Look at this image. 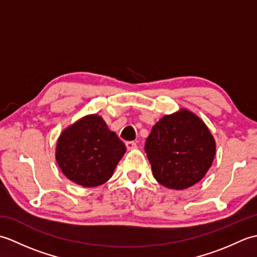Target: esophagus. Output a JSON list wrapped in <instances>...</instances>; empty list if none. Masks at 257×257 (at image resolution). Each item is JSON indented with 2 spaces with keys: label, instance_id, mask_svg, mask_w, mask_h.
Instances as JSON below:
<instances>
[{
  "label": "esophagus",
  "instance_id": "34e87169",
  "mask_svg": "<svg viewBox=\"0 0 257 257\" xmlns=\"http://www.w3.org/2000/svg\"><path fill=\"white\" fill-rule=\"evenodd\" d=\"M125 147H127L128 150H134L137 148V143H135V141H127V143H125Z\"/></svg>",
  "mask_w": 257,
  "mask_h": 257
}]
</instances>
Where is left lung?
Returning <instances> with one entry per match:
<instances>
[{
  "instance_id": "left-lung-1",
  "label": "left lung",
  "mask_w": 257,
  "mask_h": 257,
  "mask_svg": "<svg viewBox=\"0 0 257 257\" xmlns=\"http://www.w3.org/2000/svg\"><path fill=\"white\" fill-rule=\"evenodd\" d=\"M215 148L206 124L187 109L162 117L145 145L155 179L173 190L198 183L212 166Z\"/></svg>"
}]
</instances>
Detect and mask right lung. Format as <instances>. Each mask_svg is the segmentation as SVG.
I'll return each mask as SVG.
<instances>
[{"mask_svg":"<svg viewBox=\"0 0 257 257\" xmlns=\"http://www.w3.org/2000/svg\"><path fill=\"white\" fill-rule=\"evenodd\" d=\"M125 152L118 136L98 114H88L59 136L56 161L70 181L86 188L107 182Z\"/></svg>","mask_w":257,"mask_h":257,"instance_id":"right-lung-1","label":"right lung"}]
</instances>
